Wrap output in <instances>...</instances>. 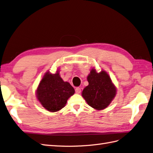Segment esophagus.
I'll list each match as a JSON object with an SVG mask.
<instances>
[{
    "instance_id": "1",
    "label": "esophagus",
    "mask_w": 153,
    "mask_h": 153,
    "mask_svg": "<svg viewBox=\"0 0 153 153\" xmlns=\"http://www.w3.org/2000/svg\"><path fill=\"white\" fill-rule=\"evenodd\" d=\"M75 91H76V94H80L81 93V88H76L75 89Z\"/></svg>"
}]
</instances>
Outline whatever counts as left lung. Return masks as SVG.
<instances>
[{
	"label": "left lung",
	"mask_w": 153,
	"mask_h": 153,
	"mask_svg": "<svg viewBox=\"0 0 153 153\" xmlns=\"http://www.w3.org/2000/svg\"><path fill=\"white\" fill-rule=\"evenodd\" d=\"M87 80L88 85L82 91V97L87 104L97 110L107 108L117 94V88L109 74L103 70L97 72L95 68H92Z\"/></svg>",
	"instance_id": "1"
}]
</instances>
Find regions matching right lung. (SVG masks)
<instances>
[{"label": "right lung", "mask_w": 153, "mask_h": 153, "mask_svg": "<svg viewBox=\"0 0 153 153\" xmlns=\"http://www.w3.org/2000/svg\"><path fill=\"white\" fill-rule=\"evenodd\" d=\"M74 93L75 90L71 84L61 77L58 70L55 74L45 72L36 90L38 101L51 112L62 110Z\"/></svg>", "instance_id": "1"}]
</instances>
